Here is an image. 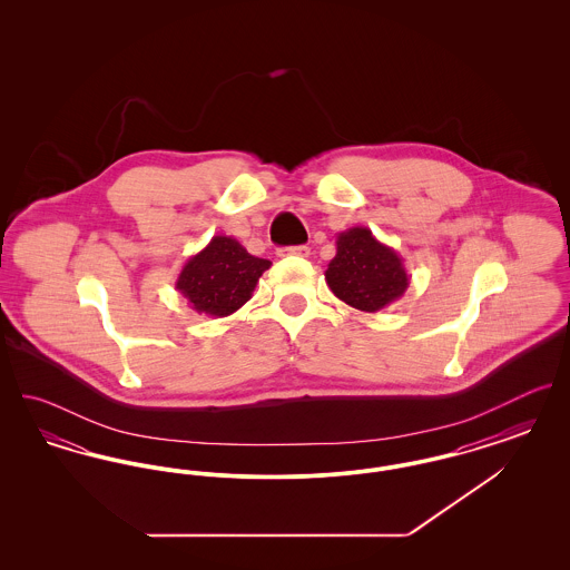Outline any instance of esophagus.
Listing matches in <instances>:
<instances>
[{"label":"esophagus","mask_w":570,"mask_h":570,"mask_svg":"<svg viewBox=\"0 0 570 570\" xmlns=\"http://www.w3.org/2000/svg\"><path fill=\"white\" fill-rule=\"evenodd\" d=\"M279 256H301V258H307L309 256V247L307 245H293V247H282L277 249Z\"/></svg>","instance_id":"obj_1"}]
</instances>
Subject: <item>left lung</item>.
Instances as JSON below:
<instances>
[{"instance_id": "8db88e82", "label": "left lung", "mask_w": 570, "mask_h": 570, "mask_svg": "<svg viewBox=\"0 0 570 570\" xmlns=\"http://www.w3.org/2000/svg\"><path fill=\"white\" fill-rule=\"evenodd\" d=\"M337 254L326 267L331 293L361 312H379L404 297L410 275L404 258L379 242L370 228L353 226L337 235Z\"/></svg>"}]
</instances>
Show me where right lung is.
<instances>
[{"mask_svg":"<svg viewBox=\"0 0 570 570\" xmlns=\"http://www.w3.org/2000/svg\"><path fill=\"white\" fill-rule=\"evenodd\" d=\"M269 267L272 261L252 256L237 239L216 235L188 258L175 288L188 298L194 312L224 318L252 298L258 277Z\"/></svg>","mask_w":570,"mask_h":570,"instance_id":"right-lung-1","label":"right lung"}]
</instances>
